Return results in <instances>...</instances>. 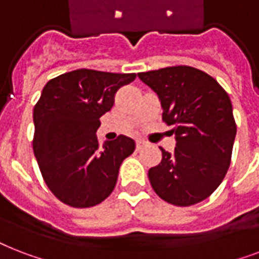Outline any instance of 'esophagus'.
<instances>
[{
	"instance_id": "esophagus-1",
	"label": "esophagus",
	"mask_w": 259,
	"mask_h": 259,
	"mask_svg": "<svg viewBox=\"0 0 259 259\" xmlns=\"http://www.w3.org/2000/svg\"><path fill=\"white\" fill-rule=\"evenodd\" d=\"M145 145H146V142L142 141V140H137V142H136V148H137V150L144 149V146Z\"/></svg>"
}]
</instances>
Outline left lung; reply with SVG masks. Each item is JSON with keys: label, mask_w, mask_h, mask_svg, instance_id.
Here are the masks:
<instances>
[{"label": "left lung", "mask_w": 259, "mask_h": 259, "mask_svg": "<svg viewBox=\"0 0 259 259\" xmlns=\"http://www.w3.org/2000/svg\"><path fill=\"white\" fill-rule=\"evenodd\" d=\"M138 78L158 95L162 121L176 137L175 152L160 148L161 162L148 172L152 188L173 205L200 203L221 185L231 162L237 125L229 94L189 66L140 72Z\"/></svg>", "instance_id": "left-lung-1"}]
</instances>
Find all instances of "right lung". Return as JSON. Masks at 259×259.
<instances>
[{"instance_id":"obj_1","label":"right lung","mask_w":259,"mask_h":259,"mask_svg":"<svg viewBox=\"0 0 259 259\" xmlns=\"http://www.w3.org/2000/svg\"><path fill=\"white\" fill-rule=\"evenodd\" d=\"M136 74L75 70L51 79L34 106L33 152L42 179L64 204L87 208L105 200L117 184L122 161L133 153L132 138L99 145V118Z\"/></svg>"}]
</instances>
